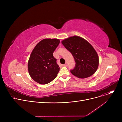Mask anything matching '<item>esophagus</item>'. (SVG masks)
<instances>
[{"instance_id":"34e87169","label":"esophagus","mask_w":122,"mask_h":122,"mask_svg":"<svg viewBox=\"0 0 122 122\" xmlns=\"http://www.w3.org/2000/svg\"><path fill=\"white\" fill-rule=\"evenodd\" d=\"M63 66H64V67H67V66H68L67 63H65V64H64V65H63Z\"/></svg>"}]
</instances>
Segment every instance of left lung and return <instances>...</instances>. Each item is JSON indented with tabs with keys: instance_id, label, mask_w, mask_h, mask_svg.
<instances>
[{
	"instance_id": "left-lung-1",
	"label": "left lung",
	"mask_w": 122,
	"mask_h": 122,
	"mask_svg": "<svg viewBox=\"0 0 122 122\" xmlns=\"http://www.w3.org/2000/svg\"><path fill=\"white\" fill-rule=\"evenodd\" d=\"M62 43L74 58L75 67L70 70L73 75L84 79L96 72L99 64V58L88 41L80 36H74L63 40Z\"/></svg>"
}]
</instances>
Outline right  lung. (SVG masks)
<instances>
[{
	"mask_svg": "<svg viewBox=\"0 0 122 122\" xmlns=\"http://www.w3.org/2000/svg\"><path fill=\"white\" fill-rule=\"evenodd\" d=\"M59 43L58 39L46 38L38 42L32 51L28 61V71L31 78L38 84H48L59 72L60 67L53 55Z\"/></svg>",
	"mask_w": 122,
	"mask_h": 122,
	"instance_id": "add662e5",
	"label": "right lung"
}]
</instances>
